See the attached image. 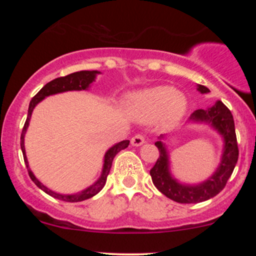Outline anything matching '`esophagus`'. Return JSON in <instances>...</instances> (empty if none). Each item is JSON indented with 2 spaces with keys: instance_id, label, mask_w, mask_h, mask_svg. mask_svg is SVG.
<instances>
[{
  "instance_id": "1",
  "label": "esophagus",
  "mask_w": 256,
  "mask_h": 256,
  "mask_svg": "<svg viewBox=\"0 0 256 256\" xmlns=\"http://www.w3.org/2000/svg\"><path fill=\"white\" fill-rule=\"evenodd\" d=\"M144 142H146V137H144V134H134V136L131 138V144L134 146L143 144Z\"/></svg>"
}]
</instances>
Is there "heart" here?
I'll list each match as a JSON object with an SVG mask.
<instances>
[{
  "label": "heart",
  "mask_w": 256,
  "mask_h": 256,
  "mask_svg": "<svg viewBox=\"0 0 256 256\" xmlns=\"http://www.w3.org/2000/svg\"><path fill=\"white\" fill-rule=\"evenodd\" d=\"M130 110L134 116L146 122L165 116L167 122H174L183 116L186 101L174 88L155 86L132 96Z\"/></svg>",
  "instance_id": "1"
}]
</instances>
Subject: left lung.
<instances>
[{
  "instance_id": "left-lung-1",
  "label": "left lung",
  "mask_w": 256,
  "mask_h": 256,
  "mask_svg": "<svg viewBox=\"0 0 256 256\" xmlns=\"http://www.w3.org/2000/svg\"><path fill=\"white\" fill-rule=\"evenodd\" d=\"M198 89L202 94L210 92V89L204 85H198ZM190 119L194 122H210L213 128L222 134L225 140L224 154L219 168L212 177L204 183L190 186V185L179 184L176 179L171 177L165 146L161 143V140L155 143L160 152V156L150 170L152 180L158 192L178 204H198L218 195L225 188L238 160V144H237L236 131H234V116L230 110L222 101H218L208 110H194Z\"/></svg>"
}]
</instances>
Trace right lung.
<instances>
[{
  "label": "right lung",
  "mask_w": 256,
  "mask_h": 256,
  "mask_svg": "<svg viewBox=\"0 0 256 256\" xmlns=\"http://www.w3.org/2000/svg\"><path fill=\"white\" fill-rule=\"evenodd\" d=\"M98 71H80V72H74L71 73L68 76H64V77H60L54 79V80L49 82L46 83L44 86L40 89L36 95L34 96L30 102V106H28V119H26L24 128H22V136H20V146H22V155H24V161H25V165L26 168H28V176L32 179L34 184L37 185L40 189H42L44 192H46L48 195L52 196V198L61 200V201L64 202H80L84 201V200H88L92 196H95L96 194L100 192L102 190V188L104 186L106 180H107L108 174H110V167H112V162H113V158L116 156V154L122 149L128 148V146L130 144V140H122V142L118 143L106 152L104 155V170H102V174L101 177L95 184H92L91 186L88 188V189L83 190V192L74 194V195H61V194H56L52 190H49L48 188H46L44 185L40 183L38 179L34 177V173L31 172L30 167H28V158H26V154H25V146H24V136H25V132L26 128L28 126V122H30L31 118V114L34 108L36 107V104L38 102H40L44 98L49 95H54V94L58 92H64V91H70V90H85L88 89L90 83H92L94 79H95V76L98 74Z\"/></svg>",
  "instance_id": "add662e5"
}]
</instances>
